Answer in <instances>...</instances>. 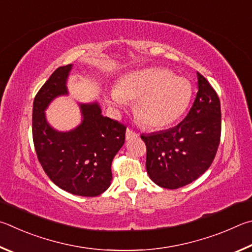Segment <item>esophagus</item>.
<instances>
[{
    "label": "esophagus",
    "mask_w": 252,
    "mask_h": 252,
    "mask_svg": "<svg viewBox=\"0 0 252 252\" xmlns=\"http://www.w3.org/2000/svg\"><path fill=\"white\" fill-rule=\"evenodd\" d=\"M138 136L137 133H135L134 130H131L129 128H127L126 130V139L129 140V139H133V138H136Z\"/></svg>",
    "instance_id": "obj_1"
}]
</instances>
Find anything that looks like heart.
<instances>
[{
    "instance_id": "1",
    "label": "heart",
    "mask_w": 252,
    "mask_h": 252,
    "mask_svg": "<svg viewBox=\"0 0 252 252\" xmlns=\"http://www.w3.org/2000/svg\"><path fill=\"white\" fill-rule=\"evenodd\" d=\"M188 79L160 67L135 70L124 75L109 93L108 103L123 107L136 101L135 114L145 127L160 129L183 116L191 99Z\"/></svg>"
}]
</instances>
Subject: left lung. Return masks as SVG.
Listing matches in <instances>:
<instances>
[{
  "label": "left lung",
  "mask_w": 252,
  "mask_h": 252,
  "mask_svg": "<svg viewBox=\"0 0 252 252\" xmlns=\"http://www.w3.org/2000/svg\"><path fill=\"white\" fill-rule=\"evenodd\" d=\"M192 107L177 126L142 135L146 144V169L159 187L177 189L199 178L214 161L221 134L217 93L201 74Z\"/></svg>",
  "instance_id": "left-lung-1"
}]
</instances>
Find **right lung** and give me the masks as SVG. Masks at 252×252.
I'll return each instance as SVG.
<instances>
[{"mask_svg": "<svg viewBox=\"0 0 252 252\" xmlns=\"http://www.w3.org/2000/svg\"><path fill=\"white\" fill-rule=\"evenodd\" d=\"M73 64L61 66L35 96L32 131L38 161L56 186L76 196L95 197L110 186L112 161L125 143L126 127L104 117L97 101L78 103L82 122L68 131L48 124L45 110L59 96L68 95Z\"/></svg>", "mask_w": 252, "mask_h": 252, "instance_id": "obj_1", "label": "right lung"}]
</instances>
